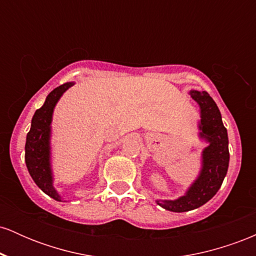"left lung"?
Here are the masks:
<instances>
[{
    "label": "left lung",
    "mask_w": 256,
    "mask_h": 256,
    "mask_svg": "<svg viewBox=\"0 0 256 256\" xmlns=\"http://www.w3.org/2000/svg\"><path fill=\"white\" fill-rule=\"evenodd\" d=\"M190 96L200 108L198 137L206 146L201 152V166L184 195L174 200L156 198L155 202L170 212L183 213L204 206L218 192L228 168V130L213 98L206 91L190 90Z\"/></svg>",
    "instance_id": "obj_1"
}]
</instances>
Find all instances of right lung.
<instances>
[{
  "mask_svg": "<svg viewBox=\"0 0 256 256\" xmlns=\"http://www.w3.org/2000/svg\"><path fill=\"white\" fill-rule=\"evenodd\" d=\"M74 82H67L46 96L44 104L34 112L31 120V128L26 136L25 162L31 178L44 194L55 201L64 202V198L54 186V171L52 160V122L54 110Z\"/></svg>",
  "mask_w": 256,
  "mask_h": 256,
  "instance_id": "1",
  "label": "right lung"
}]
</instances>
